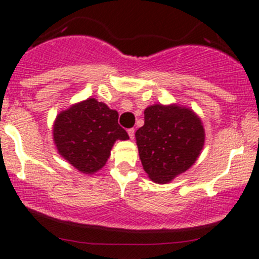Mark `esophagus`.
<instances>
[{
    "instance_id": "obj_1",
    "label": "esophagus",
    "mask_w": 259,
    "mask_h": 259,
    "mask_svg": "<svg viewBox=\"0 0 259 259\" xmlns=\"http://www.w3.org/2000/svg\"><path fill=\"white\" fill-rule=\"evenodd\" d=\"M127 134H129V137H130V139H134V137H135V130L134 129H129L127 130Z\"/></svg>"
}]
</instances>
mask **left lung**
<instances>
[{"label":"left lung","instance_id":"left-lung-1","mask_svg":"<svg viewBox=\"0 0 259 259\" xmlns=\"http://www.w3.org/2000/svg\"><path fill=\"white\" fill-rule=\"evenodd\" d=\"M139 158L150 180L170 183L199 158L205 142L200 117L178 104H154L144 110V125L135 133Z\"/></svg>","mask_w":259,"mask_h":259}]
</instances>
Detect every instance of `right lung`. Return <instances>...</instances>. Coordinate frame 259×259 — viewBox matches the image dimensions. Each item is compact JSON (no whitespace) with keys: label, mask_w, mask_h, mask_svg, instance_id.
<instances>
[{"label":"right lung","mask_w":259,"mask_h":259,"mask_svg":"<svg viewBox=\"0 0 259 259\" xmlns=\"http://www.w3.org/2000/svg\"><path fill=\"white\" fill-rule=\"evenodd\" d=\"M117 119L116 110L94 98L72 104L52 125L57 153L80 173H96L110 158L115 142L129 139Z\"/></svg>","instance_id":"obj_1"}]
</instances>
